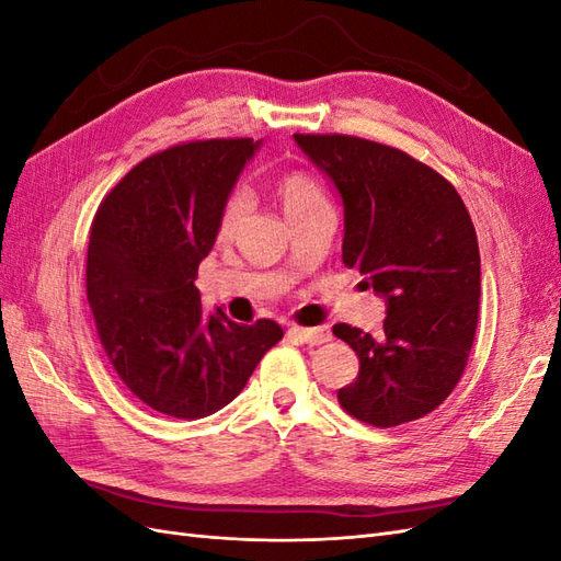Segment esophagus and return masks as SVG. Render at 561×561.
<instances>
[{
  "label": "esophagus",
  "instance_id": "esophagus-1",
  "mask_svg": "<svg viewBox=\"0 0 561 561\" xmlns=\"http://www.w3.org/2000/svg\"><path fill=\"white\" fill-rule=\"evenodd\" d=\"M287 336H290L293 342H299V344L320 346V344L330 342L332 332L328 328H297V325H293L290 330H287Z\"/></svg>",
  "mask_w": 561,
  "mask_h": 561
}]
</instances>
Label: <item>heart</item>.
<instances>
[{"mask_svg": "<svg viewBox=\"0 0 561 561\" xmlns=\"http://www.w3.org/2000/svg\"><path fill=\"white\" fill-rule=\"evenodd\" d=\"M274 192L280 201L285 217H293L297 213H304V210H309L313 206H320V203H328L325 194H322V190L318 186V182L311 175L301 173V171H293V173L280 175L274 184ZM248 210H250L248 196L241 194V192L231 194L225 203L222 215H219V225H217L219 239H231V236L241 229Z\"/></svg>", "mask_w": 561, "mask_h": 561, "instance_id": "heart-1", "label": "heart"}]
</instances>
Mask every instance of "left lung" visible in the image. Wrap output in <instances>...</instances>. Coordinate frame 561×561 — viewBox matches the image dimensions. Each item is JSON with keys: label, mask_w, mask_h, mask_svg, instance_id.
Masks as SVG:
<instances>
[{"label": "left lung", "mask_w": 561, "mask_h": 561, "mask_svg": "<svg viewBox=\"0 0 561 561\" xmlns=\"http://www.w3.org/2000/svg\"><path fill=\"white\" fill-rule=\"evenodd\" d=\"M344 203L342 260L386 299L383 334L339 322L360 360L339 404L393 428L443 404L461 379L480 311V248L461 196L402 149L353 135L295 133Z\"/></svg>", "instance_id": "obj_1"}]
</instances>
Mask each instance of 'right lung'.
Returning a JSON list of instances; mask_svg holds the SVG:
<instances>
[{
    "label": "right lung",
    "mask_w": 561,
    "mask_h": 561,
    "mask_svg": "<svg viewBox=\"0 0 561 561\" xmlns=\"http://www.w3.org/2000/svg\"><path fill=\"white\" fill-rule=\"evenodd\" d=\"M257 147L219 138L163 149L128 171L93 217L87 295L100 344L130 393L165 416L222 410L283 339L274 320L206 316L194 285Z\"/></svg>",
    "instance_id": "obj_1"
}]
</instances>
